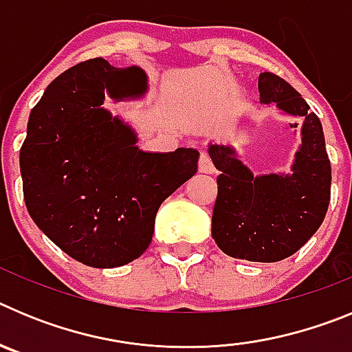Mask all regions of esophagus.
Wrapping results in <instances>:
<instances>
[{
    "label": "esophagus",
    "mask_w": 352,
    "mask_h": 352,
    "mask_svg": "<svg viewBox=\"0 0 352 352\" xmlns=\"http://www.w3.org/2000/svg\"><path fill=\"white\" fill-rule=\"evenodd\" d=\"M199 170L204 174H213L214 173V166L213 162H211L210 155L208 153H201V157H199Z\"/></svg>",
    "instance_id": "esophagus-1"
}]
</instances>
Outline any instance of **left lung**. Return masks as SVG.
<instances>
[{
    "instance_id": "left-lung-1",
    "label": "left lung",
    "mask_w": 352,
    "mask_h": 352,
    "mask_svg": "<svg viewBox=\"0 0 352 352\" xmlns=\"http://www.w3.org/2000/svg\"><path fill=\"white\" fill-rule=\"evenodd\" d=\"M261 104L301 120V144L289 173L254 174L229 144H208L220 170L211 236L234 259L276 263L300 250L319 229L328 211L331 166L319 118L303 96L270 72L257 80Z\"/></svg>"
}]
</instances>
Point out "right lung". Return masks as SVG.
<instances>
[{"instance_id":"obj_1","label":"right lung","mask_w":352,"mask_h":352,"mask_svg":"<svg viewBox=\"0 0 352 352\" xmlns=\"http://www.w3.org/2000/svg\"><path fill=\"white\" fill-rule=\"evenodd\" d=\"M138 65L84 61L56 77L28 120L21 176L28 213L65 254L91 268L132 263L149 247L160 204L197 173L199 151H144L123 118L104 107L138 100Z\"/></svg>"}]
</instances>
